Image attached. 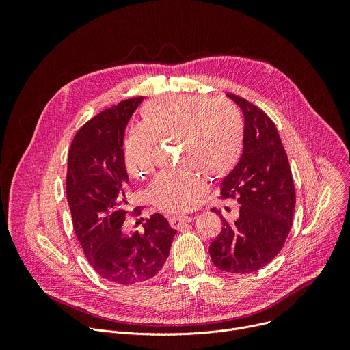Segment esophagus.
<instances>
[{"mask_svg": "<svg viewBox=\"0 0 350 350\" xmlns=\"http://www.w3.org/2000/svg\"><path fill=\"white\" fill-rule=\"evenodd\" d=\"M191 220H192L191 216H172V217L169 219V223H170V226H172L173 228H178V227H181L183 224L189 223Z\"/></svg>", "mask_w": 350, "mask_h": 350, "instance_id": "1", "label": "esophagus"}]
</instances>
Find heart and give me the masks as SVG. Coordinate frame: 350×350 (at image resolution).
<instances>
[{"label": "heart", "mask_w": 350, "mask_h": 350, "mask_svg": "<svg viewBox=\"0 0 350 350\" xmlns=\"http://www.w3.org/2000/svg\"><path fill=\"white\" fill-rule=\"evenodd\" d=\"M167 139H177L181 166L159 173L149 185V196L161 209L184 212L206 189L204 176L221 178L238 163L245 144L243 120L224 98L211 101L185 94L155 98L142 107L141 123L124 139L129 173L134 177L151 173L157 142Z\"/></svg>", "instance_id": "heart-1"}]
</instances>
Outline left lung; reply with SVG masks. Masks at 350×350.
Returning a JSON list of instances; mask_svg holds the SVG:
<instances>
[{
    "label": "left lung",
    "mask_w": 350,
    "mask_h": 350,
    "mask_svg": "<svg viewBox=\"0 0 350 350\" xmlns=\"http://www.w3.org/2000/svg\"><path fill=\"white\" fill-rule=\"evenodd\" d=\"M228 96L245 116V144L239 162L221 183L220 195L237 199L241 208L234 223L220 216L223 227L209 246V255L217 269L247 274L263 269L280 254L292 227L296 193L273 120L245 98Z\"/></svg>",
    "instance_id": "left-lung-1"
}]
</instances>
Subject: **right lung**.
Listing matches in <instances>:
<instances>
[{
  "label": "right lung",
  "mask_w": 350,
  "mask_h": 350,
  "mask_svg": "<svg viewBox=\"0 0 350 350\" xmlns=\"http://www.w3.org/2000/svg\"><path fill=\"white\" fill-rule=\"evenodd\" d=\"M141 101L142 96H130L90 119L76 133L68 157L66 198L73 230L90 266L119 285L157 275L176 235L159 213L145 219L142 232L122 230L129 185L123 135ZM134 212L141 213L138 208Z\"/></svg>",
  "instance_id": "obj_1"
}]
</instances>
